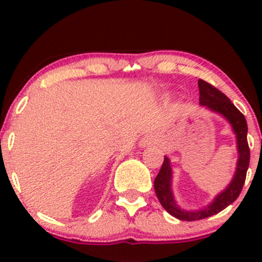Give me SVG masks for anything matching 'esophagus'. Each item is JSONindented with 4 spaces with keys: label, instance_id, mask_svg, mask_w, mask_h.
I'll use <instances>...</instances> for the list:
<instances>
[{
    "label": "esophagus",
    "instance_id": "34e87169",
    "mask_svg": "<svg viewBox=\"0 0 262 262\" xmlns=\"http://www.w3.org/2000/svg\"><path fill=\"white\" fill-rule=\"evenodd\" d=\"M156 143V137L153 134H147L144 136L143 138L139 141V146L141 147H148V146H153Z\"/></svg>",
    "mask_w": 262,
    "mask_h": 262
}]
</instances>
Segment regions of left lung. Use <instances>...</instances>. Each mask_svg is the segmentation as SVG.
<instances>
[{
  "label": "left lung",
  "instance_id": "8db88e82",
  "mask_svg": "<svg viewBox=\"0 0 262 262\" xmlns=\"http://www.w3.org/2000/svg\"><path fill=\"white\" fill-rule=\"evenodd\" d=\"M198 86H199L200 95L199 104L209 109L210 112L222 115L231 124L232 130L236 134L238 160H237L236 171H234L232 181L229 182L228 186L223 191H221L214 198L210 204L202 208V209L185 210L176 204L172 192V168H171L170 160L165 156L162 167L155 179L156 195H157L161 205L166 209V212L170 213L175 218L180 219V221L187 222L199 221V219L212 216L214 214L226 209L229 204H232L241 194L248 165H250V148H248L247 143V121H246L245 115L232 104L231 100L223 92L219 91L210 83L199 80Z\"/></svg>",
  "mask_w": 262,
  "mask_h": 262
}]
</instances>
